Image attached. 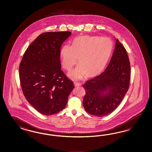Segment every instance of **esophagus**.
Segmentation results:
<instances>
[{"instance_id": "34e87169", "label": "esophagus", "mask_w": 152, "mask_h": 152, "mask_svg": "<svg viewBox=\"0 0 152 152\" xmlns=\"http://www.w3.org/2000/svg\"><path fill=\"white\" fill-rule=\"evenodd\" d=\"M74 86H75V87H77V86H81L82 85V83H79V82H74Z\"/></svg>"}]
</instances>
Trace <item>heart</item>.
Returning <instances> with one entry per match:
<instances>
[{
  "label": "heart",
  "mask_w": 152,
  "mask_h": 152,
  "mask_svg": "<svg viewBox=\"0 0 152 152\" xmlns=\"http://www.w3.org/2000/svg\"><path fill=\"white\" fill-rule=\"evenodd\" d=\"M113 48V42L108 37H78L73 39L72 45L66 44L61 48L62 65L69 71L78 60L79 64L69 73L70 77L80 79L87 74L93 77L104 69Z\"/></svg>",
  "instance_id": "heart-1"
}]
</instances>
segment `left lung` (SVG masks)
I'll return each mask as SVG.
<instances>
[{
  "label": "left lung",
  "mask_w": 152,
  "mask_h": 152,
  "mask_svg": "<svg viewBox=\"0 0 152 152\" xmlns=\"http://www.w3.org/2000/svg\"><path fill=\"white\" fill-rule=\"evenodd\" d=\"M108 66L103 72L86 81L83 101L87 112L96 117L110 114L117 108L128 91L130 64L126 49L118 39Z\"/></svg>",
  "instance_id": "obj_1"
}]
</instances>
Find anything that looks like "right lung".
<instances>
[{"instance_id": "add662e5", "label": "right lung", "mask_w": 152, "mask_h": 152, "mask_svg": "<svg viewBox=\"0 0 152 152\" xmlns=\"http://www.w3.org/2000/svg\"><path fill=\"white\" fill-rule=\"evenodd\" d=\"M70 31L47 32L26 49L19 65L23 94L38 112L51 115L63 110L73 83L61 70L60 50Z\"/></svg>"}]
</instances>
